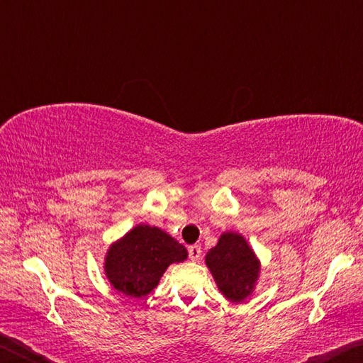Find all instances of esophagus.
I'll use <instances>...</instances> for the list:
<instances>
[{
	"label": "esophagus",
	"mask_w": 363,
	"mask_h": 363,
	"mask_svg": "<svg viewBox=\"0 0 363 363\" xmlns=\"http://www.w3.org/2000/svg\"><path fill=\"white\" fill-rule=\"evenodd\" d=\"M189 256L190 261L199 262L201 259V247H199V245H192V247L189 248Z\"/></svg>",
	"instance_id": "esophagus-1"
}]
</instances>
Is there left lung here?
I'll return each instance as SVG.
<instances>
[{"label":"left lung","mask_w":363,"mask_h":363,"mask_svg":"<svg viewBox=\"0 0 363 363\" xmlns=\"http://www.w3.org/2000/svg\"><path fill=\"white\" fill-rule=\"evenodd\" d=\"M220 294L230 303L240 304L255 293L261 275V261L242 233H220L216 247L205 256Z\"/></svg>","instance_id":"8db88e82"}]
</instances>
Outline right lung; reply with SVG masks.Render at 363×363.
Masks as SVG:
<instances>
[{"mask_svg": "<svg viewBox=\"0 0 363 363\" xmlns=\"http://www.w3.org/2000/svg\"><path fill=\"white\" fill-rule=\"evenodd\" d=\"M187 250L155 225L138 224L110 243L104 274L116 291L131 298L147 296L174 262L187 259Z\"/></svg>", "mask_w": 363, "mask_h": 363, "instance_id": "add662e5", "label": "right lung"}]
</instances>
